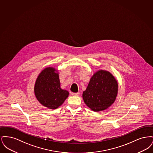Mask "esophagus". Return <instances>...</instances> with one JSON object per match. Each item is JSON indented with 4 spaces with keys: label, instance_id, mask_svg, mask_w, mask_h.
<instances>
[{
    "label": "esophagus",
    "instance_id": "obj_1",
    "mask_svg": "<svg viewBox=\"0 0 153 153\" xmlns=\"http://www.w3.org/2000/svg\"><path fill=\"white\" fill-rule=\"evenodd\" d=\"M72 96H78L79 95H80V93H79V92H77V93H72Z\"/></svg>",
    "mask_w": 153,
    "mask_h": 153
}]
</instances>
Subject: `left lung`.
<instances>
[{
  "instance_id": "left-lung-1",
  "label": "left lung",
  "mask_w": 153,
  "mask_h": 153,
  "mask_svg": "<svg viewBox=\"0 0 153 153\" xmlns=\"http://www.w3.org/2000/svg\"><path fill=\"white\" fill-rule=\"evenodd\" d=\"M118 92V82L108 71L99 70L89 80L82 99L88 107L95 112L107 109L115 102Z\"/></svg>"
}]
</instances>
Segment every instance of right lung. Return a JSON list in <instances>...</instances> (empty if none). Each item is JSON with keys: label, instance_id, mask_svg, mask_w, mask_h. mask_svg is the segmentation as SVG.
<instances>
[{"label": "right lung", "instance_id": "add662e5", "mask_svg": "<svg viewBox=\"0 0 153 153\" xmlns=\"http://www.w3.org/2000/svg\"><path fill=\"white\" fill-rule=\"evenodd\" d=\"M58 70L47 67L38 74L34 91L36 99L49 109L58 108L69 96V92L61 88Z\"/></svg>", "mask_w": 153, "mask_h": 153}]
</instances>
